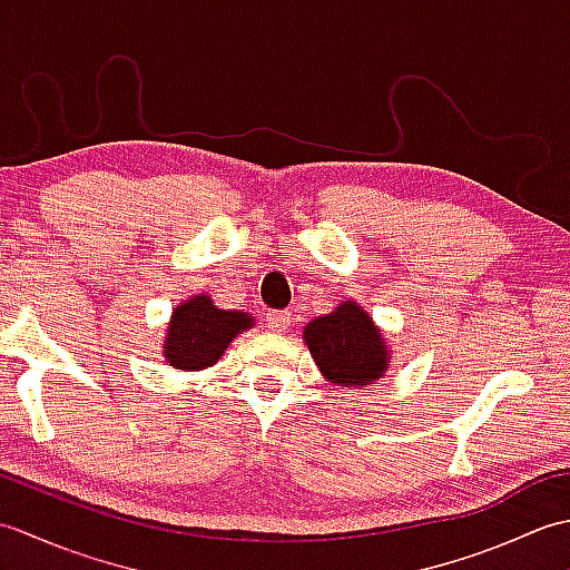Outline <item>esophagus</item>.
Instances as JSON below:
<instances>
[{
    "mask_svg": "<svg viewBox=\"0 0 570 570\" xmlns=\"http://www.w3.org/2000/svg\"><path fill=\"white\" fill-rule=\"evenodd\" d=\"M292 325V313H269V328L274 333H286Z\"/></svg>",
    "mask_w": 570,
    "mask_h": 570,
    "instance_id": "esophagus-1",
    "label": "esophagus"
}]
</instances>
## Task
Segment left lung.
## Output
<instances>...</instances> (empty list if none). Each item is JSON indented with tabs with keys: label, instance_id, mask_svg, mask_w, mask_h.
<instances>
[{
	"label": "left lung",
	"instance_id": "obj_1",
	"mask_svg": "<svg viewBox=\"0 0 570 570\" xmlns=\"http://www.w3.org/2000/svg\"><path fill=\"white\" fill-rule=\"evenodd\" d=\"M304 343L321 374L335 386L377 384L390 370L392 347L384 331L355 301H343L304 328Z\"/></svg>",
	"mask_w": 570,
	"mask_h": 570
}]
</instances>
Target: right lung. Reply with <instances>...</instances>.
Masks as SVG:
<instances>
[{
    "instance_id": "right-lung-1",
    "label": "right lung",
    "mask_w": 570,
    "mask_h": 570,
    "mask_svg": "<svg viewBox=\"0 0 570 570\" xmlns=\"http://www.w3.org/2000/svg\"><path fill=\"white\" fill-rule=\"evenodd\" d=\"M252 325L254 316L249 313L217 308L208 294H196L171 311L166 323L164 360L184 372L213 367L227 345Z\"/></svg>"
}]
</instances>
